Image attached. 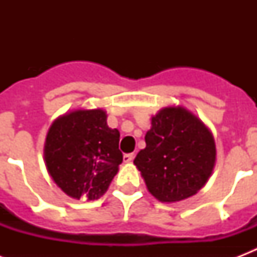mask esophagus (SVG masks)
Wrapping results in <instances>:
<instances>
[{"mask_svg":"<svg viewBox=\"0 0 257 257\" xmlns=\"http://www.w3.org/2000/svg\"><path fill=\"white\" fill-rule=\"evenodd\" d=\"M122 159H124V163H132L135 156H133V153H126V155H124Z\"/></svg>","mask_w":257,"mask_h":257,"instance_id":"obj_1","label":"esophagus"}]
</instances>
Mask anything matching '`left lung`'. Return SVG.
I'll use <instances>...</instances> for the list:
<instances>
[{"instance_id":"8db88e82","label":"left lung","mask_w":257,"mask_h":257,"mask_svg":"<svg viewBox=\"0 0 257 257\" xmlns=\"http://www.w3.org/2000/svg\"><path fill=\"white\" fill-rule=\"evenodd\" d=\"M147 147L135 165L149 193L161 203H176L196 195L211 177L216 144L207 125L184 106H165L151 118Z\"/></svg>"}]
</instances>
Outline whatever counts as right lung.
Returning a JSON list of instances; mask_svg holds the SVG:
<instances>
[{"mask_svg":"<svg viewBox=\"0 0 257 257\" xmlns=\"http://www.w3.org/2000/svg\"><path fill=\"white\" fill-rule=\"evenodd\" d=\"M102 109H74L50 125L44 160L53 181L73 199L97 200L108 191L122 163L120 132Z\"/></svg>","mask_w":257,"mask_h":257,"instance_id":"1","label":"right lung"}]
</instances>
